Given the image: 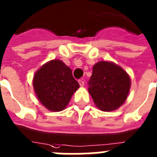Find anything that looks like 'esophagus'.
<instances>
[{
	"label": "esophagus",
	"mask_w": 157,
	"mask_h": 157,
	"mask_svg": "<svg viewBox=\"0 0 157 157\" xmlns=\"http://www.w3.org/2000/svg\"><path fill=\"white\" fill-rule=\"evenodd\" d=\"M78 83H79L80 86H84V81L82 79L78 80Z\"/></svg>",
	"instance_id": "esophagus-1"
}]
</instances>
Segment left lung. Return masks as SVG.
<instances>
[{
  "instance_id": "obj_1",
  "label": "left lung",
  "mask_w": 157,
  "mask_h": 157,
  "mask_svg": "<svg viewBox=\"0 0 157 157\" xmlns=\"http://www.w3.org/2000/svg\"><path fill=\"white\" fill-rule=\"evenodd\" d=\"M88 86V91L97 107L110 111L119 108L126 100L131 81L121 67L103 61L93 67Z\"/></svg>"
}]
</instances>
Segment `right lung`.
I'll use <instances>...</instances> for the list:
<instances>
[{
    "label": "right lung",
    "instance_id": "add662e5",
    "mask_svg": "<svg viewBox=\"0 0 157 157\" xmlns=\"http://www.w3.org/2000/svg\"><path fill=\"white\" fill-rule=\"evenodd\" d=\"M33 85L41 104L53 111H63L79 87L71 68L60 60L43 65L35 74Z\"/></svg>",
    "mask_w": 157,
    "mask_h": 157
}]
</instances>
